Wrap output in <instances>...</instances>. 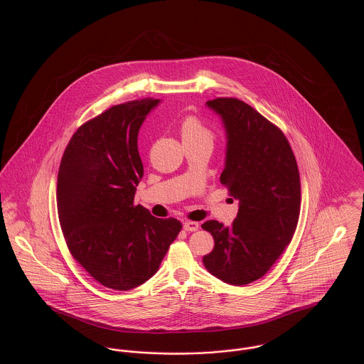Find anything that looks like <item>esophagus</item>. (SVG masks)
I'll use <instances>...</instances> for the list:
<instances>
[{
  "mask_svg": "<svg viewBox=\"0 0 364 364\" xmlns=\"http://www.w3.org/2000/svg\"><path fill=\"white\" fill-rule=\"evenodd\" d=\"M184 229L187 232H195V230L199 229V224L193 223V221H187V223H184Z\"/></svg>",
  "mask_w": 364,
  "mask_h": 364,
  "instance_id": "1",
  "label": "esophagus"
}]
</instances>
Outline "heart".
Wrapping results in <instances>:
<instances>
[{
    "label": "heart",
    "mask_w": 364,
    "mask_h": 364,
    "mask_svg": "<svg viewBox=\"0 0 364 364\" xmlns=\"http://www.w3.org/2000/svg\"><path fill=\"white\" fill-rule=\"evenodd\" d=\"M180 135L183 141L208 143L210 146L213 144L214 140V132L195 116H188L181 122Z\"/></svg>",
    "instance_id": "b5f03b06"
}]
</instances>
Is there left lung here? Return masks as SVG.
<instances>
[{
    "label": "left lung",
    "instance_id": "obj_1",
    "mask_svg": "<svg viewBox=\"0 0 364 364\" xmlns=\"http://www.w3.org/2000/svg\"><path fill=\"white\" fill-rule=\"evenodd\" d=\"M208 107L226 131L225 169L220 181L239 200L230 226L210 220L214 239L203 257L208 272L230 285L263 277L294 237L300 214V176L282 131L237 98H215Z\"/></svg>",
    "mask_w": 364,
    "mask_h": 364
}]
</instances>
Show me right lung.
Here are the masks:
<instances>
[{"instance_id": "1", "label": "right lung", "mask_w": 364, "mask_h": 364, "mask_svg": "<svg viewBox=\"0 0 364 364\" xmlns=\"http://www.w3.org/2000/svg\"><path fill=\"white\" fill-rule=\"evenodd\" d=\"M159 100L112 106L70 138L57 178V210L70 254L106 288L129 291L153 277L181 230L134 198L143 177L138 134Z\"/></svg>"}]
</instances>
